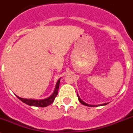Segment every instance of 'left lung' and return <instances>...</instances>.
<instances>
[{"label":"left lung","instance_id":"1","mask_svg":"<svg viewBox=\"0 0 133 133\" xmlns=\"http://www.w3.org/2000/svg\"><path fill=\"white\" fill-rule=\"evenodd\" d=\"M77 95L78 99H79V101L81 103V104H83V105H85V106H89V107H94V106H105V105H107V104H108V103H104V104H100V105H91V104H87V103H85L84 101H83V100H82L80 98V97H79V95H78V94H77Z\"/></svg>","mask_w":133,"mask_h":133}]
</instances>
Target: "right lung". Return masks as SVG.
I'll return each mask as SVG.
<instances>
[{
    "label": "right lung",
    "mask_w": 133,
    "mask_h": 133,
    "mask_svg": "<svg viewBox=\"0 0 133 133\" xmlns=\"http://www.w3.org/2000/svg\"><path fill=\"white\" fill-rule=\"evenodd\" d=\"M59 82H60V79H58V81H57L56 85L55 87V89H54V91L52 93V95H50L49 97L46 98L42 99V100H35V99L23 98L19 97L17 95H16V96L21 101H22L23 103L27 104V105H29V106H36V107H46V106H49L51 104H52L53 102L54 101V99L56 97L58 92V89H59Z\"/></svg>",
    "instance_id": "add662e5"
}]
</instances>
